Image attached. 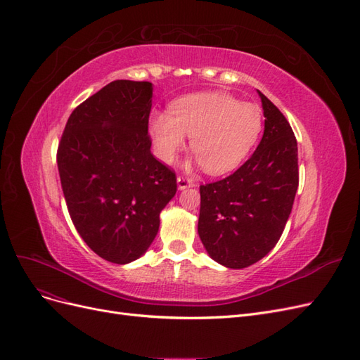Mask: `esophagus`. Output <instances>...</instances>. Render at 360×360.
Masks as SVG:
<instances>
[{
  "mask_svg": "<svg viewBox=\"0 0 360 360\" xmlns=\"http://www.w3.org/2000/svg\"><path fill=\"white\" fill-rule=\"evenodd\" d=\"M192 186H195V181H193L192 179L183 177V176H179V177H177V188H179L180 191L186 189V188H192Z\"/></svg>",
  "mask_w": 360,
  "mask_h": 360,
  "instance_id": "esophagus-1",
  "label": "esophagus"
}]
</instances>
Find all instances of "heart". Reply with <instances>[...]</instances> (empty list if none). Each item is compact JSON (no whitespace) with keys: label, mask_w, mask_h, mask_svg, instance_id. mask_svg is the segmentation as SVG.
Returning <instances> with one entry per match:
<instances>
[{"label":"heart","mask_w":360,"mask_h":360,"mask_svg":"<svg viewBox=\"0 0 360 360\" xmlns=\"http://www.w3.org/2000/svg\"><path fill=\"white\" fill-rule=\"evenodd\" d=\"M263 129V115L254 103L225 93H198L172 102L169 112L150 118L156 156L176 159L191 136V148L207 172L219 176L240 165Z\"/></svg>","instance_id":"1"}]
</instances>
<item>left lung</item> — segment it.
I'll return each instance as SVG.
<instances>
[{
    "label": "left lung",
    "instance_id": "1",
    "mask_svg": "<svg viewBox=\"0 0 360 360\" xmlns=\"http://www.w3.org/2000/svg\"><path fill=\"white\" fill-rule=\"evenodd\" d=\"M258 96L266 120L254 155L231 176L200 186V238L228 269L252 266L275 248L299 186L296 136L278 108Z\"/></svg>",
    "mask_w": 360,
    "mask_h": 360
}]
</instances>
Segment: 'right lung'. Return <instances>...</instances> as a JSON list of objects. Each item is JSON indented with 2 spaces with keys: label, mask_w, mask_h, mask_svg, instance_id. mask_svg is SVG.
<instances>
[{
  "label": "right lung",
  "mask_w": 360,
  "mask_h": 360,
  "mask_svg": "<svg viewBox=\"0 0 360 360\" xmlns=\"http://www.w3.org/2000/svg\"><path fill=\"white\" fill-rule=\"evenodd\" d=\"M153 84L118 79L70 114L57 163L72 222L94 254L127 264L147 252L176 174L151 155Z\"/></svg>",
  "instance_id": "obj_1"
}]
</instances>
